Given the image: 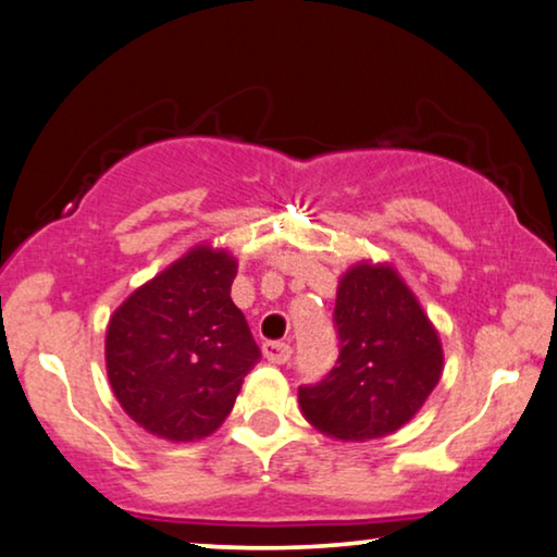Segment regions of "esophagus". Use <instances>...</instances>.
I'll return each instance as SVG.
<instances>
[{
	"label": "esophagus",
	"instance_id": "1",
	"mask_svg": "<svg viewBox=\"0 0 557 557\" xmlns=\"http://www.w3.org/2000/svg\"><path fill=\"white\" fill-rule=\"evenodd\" d=\"M264 357L270 362L285 364L293 357V347L287 342H264Z\"/></svg>",
	"mask_w": 557,
	"mask_h": 557
}]
</instances>
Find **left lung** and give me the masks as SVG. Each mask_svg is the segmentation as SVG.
I'll use <instances>...</instances> for the list:
<instances>
[{
	"instance_id": "obj_1",
	"label": "left lung",
	"mask_w": 557,
	"mask_h": 557,
	"mask_svg": "<svg viewBox=\"0 0 557 557\" xmlns=\"http://www.w3.org/2000/svg\"><path fill=\"white\" fill-rule=\"evenodd\" d=\"M336 368L300 385L302 417L344 442L396 432L442 375V344L419 300L391 267L357 264L336 290Z\"/></svg>"
}]
</instances>
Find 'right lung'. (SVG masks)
I'll list each match as a JSON object with an SVG mask.
<instances>
[{
    "label": "right lung",
    "instance_id": "obj_1",
    "mask_svg": "<svg viewBox=\"0 0 557 557\" xmlns=\"http://www.w3.org/2000/svg\"><path fill=\"white\" fill-rule=\"evenodd\" d=\"M234 277V257L197 246L110 319V385L125 413L151 434L174 442L213 434L262 357L231 300Z\"/></svg>",
    "mask_w": 557,
    "mask_h": 557
}]
</instances>
